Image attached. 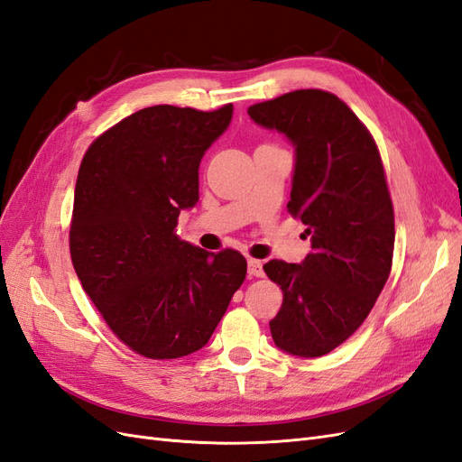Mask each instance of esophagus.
Wrapping results in <instances>:
<instances>
[{"label": "esophagus", "instance_id": "34e87169", "mask_svg": "<svg viewBox=\"0 0 462 462\" xmlns=\"http://www.w3.org/2000/svg\"><path fill=\"white\" fill-rule=\"evenodd\" d=\"M248 275L250 277H262L263 275V268H262V262L260 260L248 258Z\"/></svg>", "mask_w": 462, "mask_h": 462}]
</instances>
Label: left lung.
<instances>
[{
  "label": "left lung",
  "instance_id": "left-lung-1",
  "mask_svg": "<svg viewBox=\"0 0 462 462\" xmlns=\"http://www.w3.org/2000/svg\"><path fill=\"white\" fill-rule=\"evenodd\" d=\"M248 116L295 146L287 208L312 245L300 263H263L283 291L272 337L287 355L324 356L360 328L391 272L395 219L380 152L348 106L324 90L287 92L250 106Z\"/></svg>",
  "mask_w": 462,
  "mask_h": 462
}]
</instances>
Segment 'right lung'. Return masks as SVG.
<instances>
[{"instance_id": "right-lung-1", "label": "right lung", "mask_w": 462, "mask_h": 462, "mask_svg": "<svg viewBox=\"0 0 462 462\" xmlns=\"http://www.w3.org/2000/svg\"><path fill=\"white\" fill-rule=\"evenodd\" d=\"M217 111L152 106L106 131L82 158L69 246L106 324L146 358L202 348L246 277L236 250L180 241L177 219L199 202V167L227 131Z\"/></svg>"}]
</instances>
